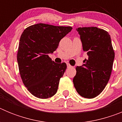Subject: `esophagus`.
<instances>
[{
    "label": "esophagus",
    "instance_id": "obj_1",
    "mask_svg": "<svg viewBox=\"0 0 122 122\" xmlns=\"http://www.w3.org/2000/svg\"><path fill=\"white\" fill-rule=\"evenodd\" d=\"M66 65H67V67H68V68L71 67V65L70 64V63H66Z\"/></svg>",
    "mask_w": 122,
    "mask_h": 122
}]
</instances>
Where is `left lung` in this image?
I'll return each instance as SVG.
<instances>
[{
	"mask_svg": "<svg viewBox=\"0 0 122 122\" xmlns=\"http://www.w3.org/2000/svg\"><path fill=\"white\" fill-rule=\"evenodd\" d=\"M80 35L82 49L88 59L76 66L73 84L82 97L93 98L102 92L107 85L112 69L115 53L108 32L96 27L76 29Z\"/></svg>",
	"mask_w": 122,
	"mask_h": 122,
	"instance_id": "left-lung-1",
	"label": "left lung"
}]
</instances>
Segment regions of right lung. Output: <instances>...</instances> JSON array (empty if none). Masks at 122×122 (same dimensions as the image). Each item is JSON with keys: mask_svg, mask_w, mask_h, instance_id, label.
<instances>
[{"mask_svg": "<svg viewBox=\"0 0 122 122\" xmlns=\"http://www.w3.org/2000/svg\"><path fill=\"white\" fill-rule=\"evenodd\" d=\"M72 29L40 23L22 32L17 60L24 84L33 96L46 99L57 92L66 64L55 63L48 55L56 50L61 39Z\"/></svg>", "mask_w": 122, "mask_h": 122, "instance_id": "obj_1", "label": "right lung"}]
</instances>
